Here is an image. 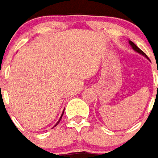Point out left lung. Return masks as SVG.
<instances>
[{"label":"left lung","instance_id":"8db88e82","mask_svg":"<svg viewBox=\"0 0 158 158\" xmlns=\"http://www.w3.org/2000/svg\"><path fill=\"white\" fill-rule=\"evenodd\" d=\"M128 43H129V45L131 46V48L134 49L135 52H138V53H139V54H141V55H143V56H144V57H145L146 59H148V58H147V56L145 55V52H143V51H141L140 49L138 47L135 45V43H134V42H133V41H128Z\"/></svg>","mask_w":158,"mask_h":158}]
</instances>
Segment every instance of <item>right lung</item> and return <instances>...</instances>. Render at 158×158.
Returning a JSON list of instances; mask_svg holds the SVG:
<instances>
[{
	"instance_id": "right-lung-1",
	"label": "right lung",
	"mask_w": 158,
	"mask_h": 158,
	"mask_svg": "<svg viewBox=\"0 0 158 158\" xmlns=\"http://www.w3.org/2000/svg\"><path fill=\"white\" fill-rule=\"evenodd\" d=\"M64 111H63V113H62V115H61V117H60V118H59V121H58V122H57V123H56L55 125H54V126H53V127H56V126H57V125H58V124H59V122H60V120H61V118H62V117H63V115H64Z\"/></svg>"
}]
</instances>
